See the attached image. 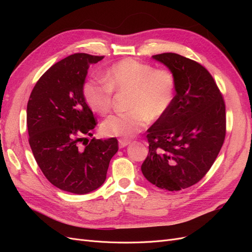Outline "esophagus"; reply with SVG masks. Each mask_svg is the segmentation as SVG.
Here are the masks:
<instances>
[{
  "mask_svg": "<svg viewBox=\"0 0 252 252\" xmlns=\"http://www.w3.org/2000/svg\"><path fill=\"white\" fill-rule=\"evenodd\" d=\"M130 143H131L130 141H127V140H119V146H120V148H124V147L128 146Z\"/></svg>",
  "mask_w": 252,
  "mask_h": 252,
  "instance_id": "obj_1",
  "label": "esophagus"
}]
</instances>
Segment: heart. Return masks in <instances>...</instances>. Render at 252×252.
<instances>
[{
	"label": "heart",
	"mask_w": 252,
	"mask_h": 252,
	"mask_svg": "<svg viewBox=\"0 0 252 252\" xmlns=\"http://www.w3.org/2000/svg\"><path fill=\"white\" fill-rule=\"evenodd\" d=\"M105 81L88 80L83 86V96L95 113H108L113 104V91L129 93L125 113L113 114L101 125L105 136L132 138L142 131L149 120L166 116L177 94V77L169 68H156L134 59H125L113 64Z\"/></svg>",
	"instance_id": "obj_1"
}]
</instances>
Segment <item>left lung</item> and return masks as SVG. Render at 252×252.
<instances>
[{"label":"left lung","instance_id":"1","mask_svg":"<svg viewBox=\"0 0 252 252\" xmlns=\"http://www.w3.org/2000/svg\"><path fill=\"white\" fill-rule=\"evenodd\" d=\"M177 77L169 111L148 130L144 177L155 186L178 191L196 184L208 172L226 134L224 98L204 66L178 53L152 56Z\"/></svg>","mask_w":252,"mask_h":252}]
</instances>
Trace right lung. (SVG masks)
<instances>
[{
    "mask_svg": "<svg viewBox=\"0 0 252 252\" xmlns=\"http://www.w3.org/2000/svg\"><path fill=\"white\" fill-rule=\"evenodd\" d=\"M103 58L74 53L61 60L36 82L27 104L29 145L37 165L52 185L75 194L102 186L119 149L114 138L79 146L96 125L83 86L89 66Z\"/></svg>",
    "mask_w": 252,
    "mask_h": 252,
    "instance_id": "obj_1",
    "label": "right lung"
}]
</instances>
